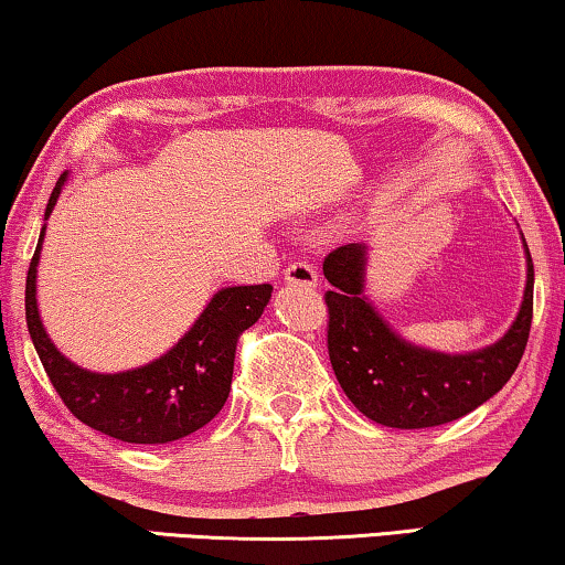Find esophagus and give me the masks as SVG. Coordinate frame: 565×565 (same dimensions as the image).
<instances>
[{
	"mask_svg": "<svg viewBox=\"0 0 565 565\" xmlns=\"http://www.w3.org/2000/svg\"><path fill=\"white\" fill-rule=\"evenodd\" d=\"M285 282L300 285V288H316L319 285V275H316V269L308 262H292L285 269Z\"/></svg>",
	"mask_w": 565,
	"mask_h": 565,
	"instance_id": "obj_1",
	"label": "esophagus"
}]
</instances>
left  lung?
<instances>
[{
    "label": "left lung",
    "mask_w": 565,
    "mask_h": 565,
    "mask_svg": "<svg viewBox=\"0 0 565 565\" xmlns=\"http://www.w3.org/2000/svg\"><path fill=\"white\" fill-rule=\"evenodd\" d=\"M527 282L512 327L473 352H437L408 342L365 296L367 244H344L323 259L331 290L329 360L347 398L367 419L393 429L455 422L504 388L520 365L532 323L535 269L522 236Z\"/></svg>",
    "instance_id": "1"
}]
</instances>
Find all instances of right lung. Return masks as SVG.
Returning <instances> with one entry per match:
<instances>
[{
  "label": "right lung",
  "mask_w": 565,
  "mask_h": 565,
  "mask_svg": "<svg viewBox=\"0 0 565 565\" xmlns=\"http://www.w3.org/2000/svg\"><path fill=\"white\" fill-rule=\"evenodd\" d=\"M66 180L68 172L58 177L43 221L51 218ZM43 238L45 223L28 269L25 319L38 358L68 412L87 427L134 445H167L205 427L228 398L238 334L257 323L273 298V285L221 288L161 358L122 373H92L61 354L45 334L38 311Z\"/></svg>",
  "instance_id": "right-lung-1"
}]
</instances>
